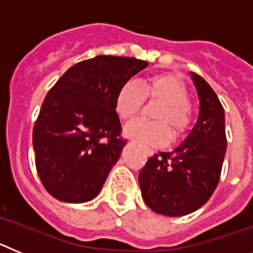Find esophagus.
I'll use <instances>...</instances> for the list:
<instances>
[{
  "label": "esophagus",
  "instance_id": "1",
  "mask_svg": "<svg viewBox=\"0 0 253 253\" xmlns=\"http://www.w3.org/2000/svg\"><path fill=\"white\" fill-rule=\"evenodd\" d=\"M144 153H145V155H146V157H151V155L154 154V151L151 150V149H149V148H145Z\"/></svg>",
  "mask_w": 253,
  "mask_h": 253
}]
</instances>
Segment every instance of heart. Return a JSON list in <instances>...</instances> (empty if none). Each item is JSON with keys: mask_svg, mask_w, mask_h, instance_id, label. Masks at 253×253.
<instances>
[{"mask_svg": "<svg viewBox=\"0 0 253 253\" xmlns=\"http://www.w3.org/2000/svg\"><path fill=\"white\" fill-rule=\"evenodd\" d=\"M144 99L162 103L154 118L155 124L133 121L127 125L125 133L144 145H162L170 139L172 128L179 135L190 125V95L181 80L172 75L159 74L140 83L127 81L118 89L114 109L121 120H132L139 113Z\"/></svg>", "mask_w": 253, "mask_h": 253, "instance_id": "obj_1", "label": "heart"}]
</instances>
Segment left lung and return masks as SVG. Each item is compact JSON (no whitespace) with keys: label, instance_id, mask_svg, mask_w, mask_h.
<instances>
[{"label":"left lung","instance_id":"obj_1","mask_svg":"<svg viewBox=\"0 0 253 253\" xmlns=\"http://www.w3.org/2000/svg\"><path fill=\"white\" fill-rule=\"evenodd\" d=\"M190 75L200 99L196 125L181 145L153 155L139 173L145 204L167 216L191 214L206 204L218 186L227 151L223 105L200 75Z\"/></svg>","mask_w":253,"mask_h":253}]
</instances>
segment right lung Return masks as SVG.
<instances>
[{
  "mask_svg": "<svg viewBox=\"0 0 253 253\" xmlns=\"http://www.w3.org/2000/svg\"><path fill=\"white\" fill-rule=\"evenodd\" d=\"M146 61L96 56L70 67L48 91L33 128L35 167L54 199L93 200L126 145L114 109L117 91Z\"/></svg>",
  "mask_w": 253,
  "mask_h": 253,
  "instance_id": "add662e5",
  "label": "right lung"
}]
</instances>
